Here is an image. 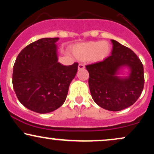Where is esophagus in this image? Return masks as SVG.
<instances>
[{
	"label": "esophagus",
	"mask_w": 154,
	"mask_h": 154,
	"mask_svg": "<svg viewBox=\"0 0 154 154\" xmlns=\"http://www.w3.org/2000/svg\"><path fill=\"white\" fill-rule=\"evenodd\" d=\"M85 65L83 64V63H79V66H78V69H85Z\"/></svg>",
	"instance_id": "esophagus-1"
}]
</instances>
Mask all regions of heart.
<instances>
[{
	"label": "heart",
	"mask_w": 154,
	"mask_h": 154,
	"mask_svg": "<svg viewBox=\"0 0 154 154\" xmlns=\"http://www.w3.org/2000/svg\"><path fill=\"white\" fill-rule=\"evenodd\" d=\"M111 51L110 43L106 41H90L76 43L70 48L72 54L80 61L100 62L109 56Z\"/></svg>",
	"instance_id": "heart-1"
}]
</instances>
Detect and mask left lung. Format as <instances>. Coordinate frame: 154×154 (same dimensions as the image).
<instances>
[{"label":"left lung","instance_id":"1","mask_svg":"<svg viewBox=\"0 0 154 154\" xmlns=\"http://www.w3.org/2000/svg\"><path fill=\"white\" fill-rule=\"evenodd\" d=\"M111 55L100 62L87 65L92 98L99 106L118 111L132 106L138 99L144 86L143 63L128 47L111 40ZM124 67L129 69L127 77L119 76Z\"/></svg>","mask_w":154,"mask_h":154}]
</instances>
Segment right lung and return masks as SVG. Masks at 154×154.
Segmentation results:
<instances>
[{
	"instance_id": "1",
	"label": "right lung",
	"mask_w": 154,
	"mask_h": 154,
	"mask_svg": "<svg viewBox=\"0 0 154 154\" xmlns=\"http://www.w3.org/2000/svg\"><path fill=\"white\" fill-rule=\"evenodd\" d=\"M59 38H42L19 53L14 65L13 88L20 103L29 110L46 114L59 109L66 100L78 63L58 62Z\"/></svg>"
}]
</instances>
